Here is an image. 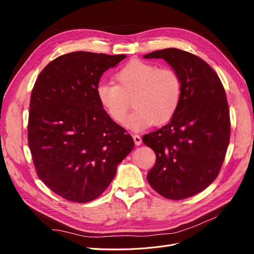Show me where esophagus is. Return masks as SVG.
Wrapping results in <instances>:
<instances>
[{"label":"esophagus","instance_id":"obj_1","mask_svg":"<svg viewBox=\"0 0 254 254\" xmlns=\"http://www.w3.org/2000/svg\"><path fill=\"white\" fill-rule=\"evenodd\" d=\"M132 137H133V141H134L135 145L139 146V145L142 144V139H141V136L139 134H133Z\"/></svg>","mask_w":254,"mask_h":254}]
</instances>
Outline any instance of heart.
<instances>
[{
    "mask_svg": "<svg viewBox=\"0 0 254 254\" xmlns=\"http://www.w3.org/2000/svg\"><path fill=\"white\" fill-rule=\"evenodd\" d=\"M113 83H99L97 101L118 124L125 121L132 98L135 109L126 121L133 131L170 122L182 99V81L171 67H159L143 60H131L114 74Z\"/></svg>",
    "mask_w": 254,
    "mask_h": 254,
    "instance_id": "b5f03b06",
    "label": "heart"
}]
</instances>
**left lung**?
I'll return each instance as SVG.
<instances>
[{
  "label": "left lung",
  "instance_id": "left-lung-1",
  "mask_svg": "<svg viewBox=\"0 0 254 254\" xmlns=\"http://www.w3.org/2000/svg\"><path fill=\"white\" fill-rule=\"evenodd\" d=\"M144 58H163L182 81L174 118L142 139L156 153L147 175L150 187L167 199L181 200L209 187L224 163L231 126L226 92L216 72L194 54L172 48Z\"/></svg>",
  "mask_w": 254,
  "mask_h": 254
}]
</instances>
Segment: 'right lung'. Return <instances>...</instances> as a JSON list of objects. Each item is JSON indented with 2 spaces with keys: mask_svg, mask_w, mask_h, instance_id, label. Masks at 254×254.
Wrapping results in <instances>:
<instances>
[{
  "mask_svg": "<svg viewBox=\"0 0 254 254\" xmlns=\"http://www.w3.org/2000/svg\"><path fill=\"white\" fill-rule=\"evenodd\" d=\"M125 55L73 52L54 59L30 95L27 140L38 177L68 201L94 200L134 147L97 101L99 78Z\"/></svg>",
  "mask_w": 254,
  "mask_h": 254,
  "instance_id": "add662e5",
  "label": "right lung"
}]
</instances>
